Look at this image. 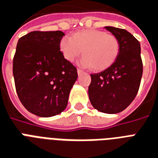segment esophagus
<instances>
[{"instance_id":"esophagus-1","label":"esophagus","mask_w":158,"mask_h":158,"mask_svg":"<svg viewBox=\"0 0 158 158\" xmlns=\"http://www.w3.org/2000/svg\"><path fill=\"white\" fill-rule=\"evenodd\" d=\"M83 71L81 70V69H80V68H78L77 69V73H78V75H80L81 73H82Z\"/></svg>"}]
</instances>
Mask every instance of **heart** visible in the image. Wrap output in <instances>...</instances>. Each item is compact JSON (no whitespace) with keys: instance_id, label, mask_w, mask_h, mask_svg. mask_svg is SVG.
Segmentation results:
<instances>
[{"instance_id":"heart-1","label":"heart","mask_w":158,"mask_h":158,"mask_svg":"<svg viewBox=\"0 0 158 158\" xmlns=\"http://www.w3.org/2000/svg\"><path fill=\"white\" fill-rule=\"evenodd\" d=\"M60 50L68 62L74 61L82 52L81 64L98 72L114 62L120 50V43L115 35L102 30L86 29L75 33L73 38H62Z\"/></svg>"}]
</instances>
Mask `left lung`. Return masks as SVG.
<instances>
[{
	"instance_id": "8db88e82",
	"label": "left lung",
	"mask_w": 158,
	"mask_h": 158,
	"mask_svg": "<svg viewBox=\"0 0 158 158\" xmlns=\"http://www.w3.org/2000/svg\"><path fill=\"white\" fill-rule=\"evenodd\" d=\"M106 29L118 38L120 50L113 64L101 73L90 74L88 88L93 107L106 114L125 110L139 91L143 75L140 44L127 30L115 27Z\"/></svg>"
}]
</instances>
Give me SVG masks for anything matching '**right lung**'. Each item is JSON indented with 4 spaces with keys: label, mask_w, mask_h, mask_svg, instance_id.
<instances>
[{
    "label": "right lung",
    "mask_w": 158,
    "mask_h": 158,
    "mask_svg": "<svg viewBox=\"0 0 158 158\" xmlns=\"http://www.w3.org/2000/svg\"><path fill=\"white\" fill-rule=\"evenodd\" d=\"M62 31H33L18 41L13 58L17 95L24 108L40 117L57 115L68 106L77 71L60 51Z\"/></svg>",
    "instance_id": "add662e5"
}]
</instances>
